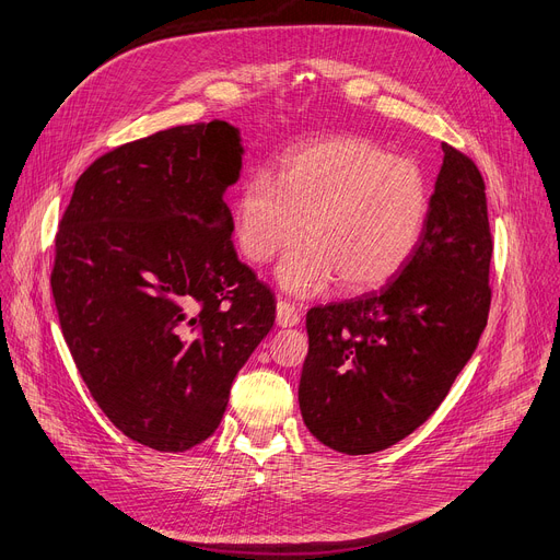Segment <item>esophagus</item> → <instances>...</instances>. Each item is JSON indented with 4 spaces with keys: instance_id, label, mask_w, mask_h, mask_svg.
I'll return each instance as SVG.
<instances>
[{
    "instance_id": "34e87169",
    "label": "esophagus",
    "mask_w": 560,
    "mask_h": 560,
    "mask_svg": "<svg viewBox=\"0 0 560 560\" xmlns=\"http://www.w3.org/2000/svg\"><path fill=\"white\" fill-rule=\"evenodd\" d=\"M298 323H300L298 306L291 304V302H285V300H279L277 302V325L279 327H293Z\"/></svg>"
}]
</instances>
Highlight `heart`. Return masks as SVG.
I'll return each instance as SVG.
<instances>
[{
	"instance_id": "b5f03b06",
	"label": "heart",
	"mask_w": 560,
	"mask_h": 560,
	"mask_svg": "<svg viewBox=\"0 0 560 560\" xmlns=\"http://www.w3.org/2000/svg\"><path fill=\"white\" fill-rule=\"evenodd\" d=\"M431 186L416 161L374 140L335 136L288 154L277 173L246 179L235 202V237L252 262L279 265L285 293L316 295L339 279L366 293L395 279L424 233Z\"/></svg>"
}]
</instances>
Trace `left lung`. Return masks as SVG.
Segmentation results:
<instances>
[{
  "instance_id": "8db88e82",
  "label": "left lung",
  "mask_w": 560,
  "mask_h": 560,
  "mask_svg": "<svg viewBox=\"0 0 560 560\" xmlns=\"http://www.w3.org/2000/svg\"><path fill=\"white\" fill-rule=\"evenodd\" d=\"M424 233L378 293L308 308L300 410L314 436L371 454L416 431L487 327L491 233L485 179L443 142Z\"/></svg>"
}]
</instances>
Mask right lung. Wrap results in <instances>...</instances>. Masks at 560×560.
I'll use <instances>...</instances> for the list:
<instances>
[{"label": "right lung", "instance_id": "obj_1", "mask_svg": "<svg viewBox=\"0 0 560 560\" xmlns=\"http://www.w3.org/2000/svg\"><path fill=\"white\" fill-rule=\"evenodd\" d=\"M242 154L221 119L121 144L80 175L57 231L50 285L73 362L124 436L159 452L212 436L275 325L223 200Z\"/></svg>", "mask_w": 560, "mask_h": 560}]
</instances>
